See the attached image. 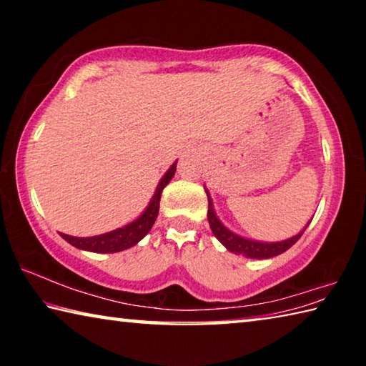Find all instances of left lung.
I'll list each match as a JSON object with an SVG mask.
<instances>
[{
    "label": "left lung",
    "instance_id": "1",
    "mask_svg": "<svg viewBox=\"0 0 366 366\" xmlns=\"http://www.w3.org/2000/svg\"><path fill=\"white\" fill-rule=\"evenodd\" d=\"M208 194V192H207ZM208 222L209 227L214 234V237L219 240V242L226 247L229 252L235 253V255H242L247 258H257V259H263V258H271L276 255H281V253L286 252L287 249H290L297 240L300 239V235L303 234L299 232L294 237H290L287 240H282V242H272V244H266V242H257V240H250L245 237H240V235L234 234L229 231L226 226L221 224V221L218 219V216L214 214L213 209V203L212 198L208 195Z\"/></svg>",
    "mask_w": 366,
    "mask_h": 366
}]
</instances>
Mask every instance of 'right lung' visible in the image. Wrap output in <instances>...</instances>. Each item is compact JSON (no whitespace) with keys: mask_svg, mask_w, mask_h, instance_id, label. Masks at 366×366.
I'll return each mask as SVG.
<instances>
[{"mask_svg":"<svg viewBox=\"0 0 366 366\" xmlns=\"http://www.w3.org/2000/svg\"><path fill=\"white\" fill-rule=\"evenodd\" d=\"M176 164L177 163L172 164L168 172L163 176V179H161L150 205L145 208V212L142 213L137 219H134L132 222H129V224L122 227L113 229V231L109 232L92 235V237H74V235H67L63 232H61V237L80 250H89L95 253H116L131 249V247H134L139 240L144 239L145 235L150 232L152 226L154 224V221H157V216L159 212L161 192H163L166 185L169 184L172 176H174Z\"/></svg>","mask_w":366,"mask_h":366,"instance_id":"right-lung-1","label":"right lung"}]
</instances>
